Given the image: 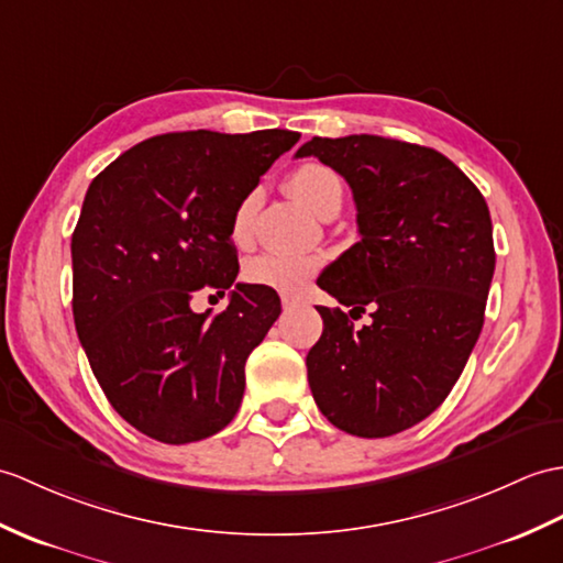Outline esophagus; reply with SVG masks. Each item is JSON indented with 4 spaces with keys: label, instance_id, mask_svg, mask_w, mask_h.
Returning a JSON list of instances; mask_svg holds the SVG:
<instances>
[{
    "label": "esophagus",
    "instance_id": "34e87169",
    "mask_svg": "<svg viewBox=\"0 0 563 563\" xmlns=\"http://www.w3.org/2000/svg\"><path fill=\"white\" fill-rule=\"evenodd\" d=\"M280 299H283V307H285V309H290V307L297 305V297H292V295H283Z\"/></svg>",
    "mask_w": 563,
    "mask_h": 563
}]
</instances>
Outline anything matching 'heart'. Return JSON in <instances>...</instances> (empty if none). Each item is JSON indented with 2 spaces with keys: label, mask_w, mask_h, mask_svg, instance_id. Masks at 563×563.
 I'll list each match as a JSON object with an SVG mask.
<instances>
[{
  "label": "heart",
  "mask_w": 563,
  "mask_h": 563,
  "mask_svg": "<svg viewBox=\"0 0 563 563\" xmlns=\"http://www.w3.org/2000/svg\"><path fill=\"white\" fill-rule=\"evenodd\" d=\"M287 187L302 201L309 211L317 216H325L338 211L343 201V181L333 167L309 161L292 169ZM258 206V194H246L240 201L238 211L232 216V238L234 242H246L252 232L254 213ZM321 258L313 254H290V252H266L254 256L244 268V276L252 285L268 287L285 295L299 292L305 283L319 271Z\"/></svg>",
  "instance_id": "1"
}]
</instances>
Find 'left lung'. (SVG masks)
I'll list each match as a JSON object with an SVG mask.
<instances>
[{"instance_id":"obj_1","label":"left lung","mask_w":563,"mask_h":563,"mask_svg":"<svg viewBox=\"0 0 563 563\" xmlns=\"http://www.w3.org/2000/svg\"><path fill=\"white\" fill-rule=\"evenodd\" d=\"M313 155L343 175L355 196L362 240L321 273L343 309L317 307L319 343L307 355L313 400L347 434L382 439L422 422L463 374L494 276L485 196L434 148L352 134L313 136Z\"/></svg>"}]
</instances>
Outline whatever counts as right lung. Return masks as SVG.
<instances>
[{"instance_id": "obj_1", "label": "right lung", "mask_w": 563, "mask_h": 563, "mask_svg": "<svg viewBox=\"0 0 563 563\" xmlns=\"http://www.w3.org/2000/svg\"><path fill=\"white\" fill-rule=\"evenodd\" d=\"M297 132H177L136 143L90 181L71 234L74 323L102 394L163 443L218 434L238 415L244 364L278 319L276 290L234 283L232 216ZM201 286L225 312L190 311Z\"/></svg>"}]
</instances>
